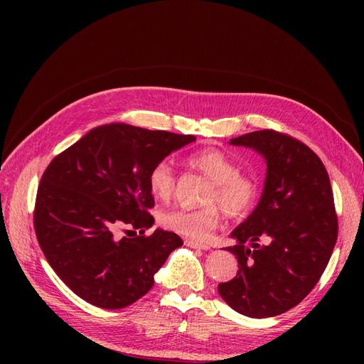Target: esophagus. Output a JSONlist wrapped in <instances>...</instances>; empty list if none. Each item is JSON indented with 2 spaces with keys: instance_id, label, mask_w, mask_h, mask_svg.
Wrapping results in <instances>:
<instances>
[{
  "instance_id": "1",
  "label": "esophagus",
  "mask_w": 364,
  "mask_h": 364,
  "mask_svg": "<svg viewBox=\"0 0 364 364\" xmlns=\"http://www.w3.org/2000/svg\"><path fill=\"white\" fill-rule=\"evenodd\" d=\"M185 245L191 247V249H200V250H209L211 249V246L209 245H205V243H199V241H194V240H186Z\"/></svg>"
}]
</instances>
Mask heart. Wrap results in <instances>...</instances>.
Segmentation results:
<instances>
[{"label":"heart","mask_w":364,"mask_h":364,"mask_svg":"<svg viewBox=\"0 0 364 364\" xmlns=\"http://www.w3.org/2000/svg\"><path fill=\"white\" fill-rule=\"evenodd\" d=\"M191 168L200 171L213 183L205 202L218 203L229 217H241L255 205L259 186L250 176L240 174L238 165L217 149H205L186 159ZM149 188L161 200L170 199L174 190V171L167 161L158 162L149 173ZM159 222L176 234L205 240L218 226L220 211L215 205L199 209L174 208L161 214Z\"/></svg>","instance_id":"obj_1"}]
</instances>
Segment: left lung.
Returning a JSON list of instances; mask_svg holds the SVG:
<instances>
[{"label": "left lung", "instance_id": "1", "mask_svg": "<svg viewBox=\"0 0 364 364\" xmlns=\"http://www.w3.org/2000/svg\"><path fill=\"white\" fill-rule=\"evenodd\" d=\"M255 150L267 171L258 205L240 223L228 247L238 261L234 279L218 284L222 299L253 318L289 311L321 279L337 240V215L325 165L301 141L274 130L232 138ZM269 240L267 245L257 243Z\"/></svg>", "mask_w": 364, "mask_h": 364}]
</instances>
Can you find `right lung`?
Instances as JSON below:
<instances>
[{
  "label": "right lung",
  "mask_w": 364,
  "mask_h": 364,
  "mask_svg": "<svg viewBox=\"0 0 364 364\" xmlns=\"http://www.w3.org/2000/svg\"><path fill=\"white\" fill-rule=\"evenodd\" d=\"M193 135L124 123L91 129L51 161L36 196L35 230L58 277L83 301L117 310L136 302L155 273L183 245L161 228L150 237H121L123 228L155 223L149 173ZM134 232V230H130Z\"/></svg>",
  "instance_id": "add662e5"
}]
</instances>
